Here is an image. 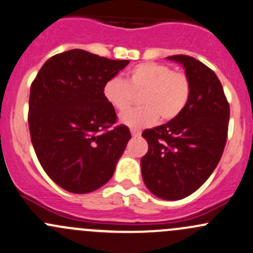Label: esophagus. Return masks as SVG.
<instances>
[{
    "instance_id": "obj_1",
    "label": "esophagus",
    "mask_w": 253,
    "mask_h": 253,
    "mask_svg": "<svg viewBox=\"0 0 253 253\" xmlns=\"http://www.w3.org/2000/svg\"><path fill=\"white\" fill-rule=\"evenodd\" d=\"M131 133H132V135H133V137H140V131L139 129H137V128H131Z\"/></svg>"
}]
</instances>
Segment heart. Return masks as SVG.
Returning <instances> with one entry per match:
<instances>
[{"instance_id":"heart-1","label":"heart","mask_w":253,"mask_h":253,"mask_svg":"<svg viewBox=\"0 0 253 253\" xmlns=\"http://www.w3.org/2000/svg\"><path fill=\"white\" fill-rule=\"evenodd\" d=\"M190 80L183 71H173L169 65L142 63L127 74L126 81L113 78L104 84L105 99L122 113L140 97L142 106L121 115V121L134 128L153 125L159 118L162 122L174 120L189 102Z\"/></svg>"}]
</instances>
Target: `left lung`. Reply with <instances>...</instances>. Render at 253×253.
<instances>
[{
    "label": "left lung",
    "instance_id": "left-lung-1",
    "mask_svg": "<svg viewBox=\"0 0 253 253\" xmlns=\"http://www.w3.org/2000/svg\"><path fill=\"white\" fill-rule=\"evenodd\" d=\"M169 59L184 66L191 84L189 102L178 118L143 132L149 149L140 166L154 195L179 200L198 190L216 169L227 142L230 108L209 66L184 54Z\"/></svg>",
    "mask_w": 253,
    "mask_h": 253
}]
</instances>
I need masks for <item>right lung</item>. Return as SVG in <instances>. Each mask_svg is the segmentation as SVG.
<instances>
[{
	"mask_svg": "<svg viewBox=\"0 0 253 253\" xmlns=\"http://www.w3.org/2000/svg\"><path fill=\"white\" fill-rule=\"evenodd\" d=\"M128 63L71 49L49 58L31 84V142L42 169L63 189L91 193L113 177L131 132L115 126L103 89Z\"/></svg>",
	"mask_w": 253,
	"mask_h": 253,
	"instance_id": "obj_1",
	"label": "right lung"
}]
</instances>
